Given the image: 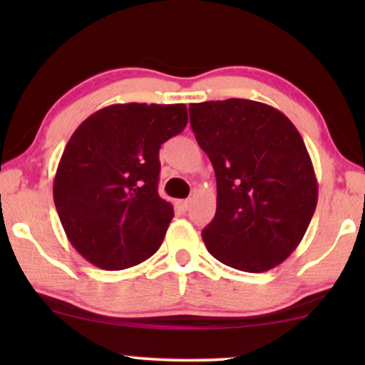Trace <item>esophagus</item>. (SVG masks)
<instances>
[{"mask_svg": "<svg viewBox=\"0 0 365 365\" xmlns=\"http://www.w3.org/2000/svg\"><path fill=\"white\" fill-rule=\"evenodd\" d=\"M189 204H191V201H189V199H179V201H176V207H178V211L186 212L187 209H189Z\"/></svg>", "mask_w": 365, "mask_h": 365, "instance_id": "34e87169", "label": "esophagus"}]
</instances>
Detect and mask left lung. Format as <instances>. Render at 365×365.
Returning <instances> with one entry per match:
<instances>
[{"instance_id": "left-lung-1", "label": "left lung", "mask_w": 365, "mask_h": 365, "mask_svg": "<svg viewBox=\"0 0 365 365\" xmlns=\"http://www.w3.org/2000/svg\"><path fill=\"white\" fill-rule=\"evenodd\" d=\"M196 141L217 182L216 216L202 239L217 261L264 272L302 241L317 206V179L296 126L251 99L189 106Z\"/></svg>"}]
</instances>
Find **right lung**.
Segmentation results:
<instances>
[{
    "instance_id": "add662e5",
    "label": "right lung",
    "mask_w": 365,
    "mask_h": 365,
    "mask_svg": "<svg viewBox=\"0 0 365 365\" xmlns=\"http://www.w3.org/2000/svg\"><path fill=\"white\" fill-rule=\"evenodd\" d=\"M184 104H113L73 133L53 184L59 221L94 266L121 271L161 246L174 217L159 197V148L186 128Z\"/></svg>"
}]
</instances>
